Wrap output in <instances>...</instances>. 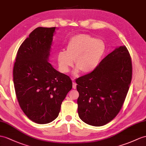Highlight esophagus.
Here are the masks:
<instances>
[{"mask_svg":"<svg viewBox=\"0 0 146 146\" xmlns=\"http://www.w3.org/2000/svg\"><path fill=\"white\" fill-rule=\"evenodd\" d=\"M72 81H73V82H72V87H73V88L74 89H76V85H77V84L75 82V81H74V79H72Z\"/></svg>","mask_w":146,"mask_h":146,"instance_id":"obj_1","label":"esophagus"}]
</instances>
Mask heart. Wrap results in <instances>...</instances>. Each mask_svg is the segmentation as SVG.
I'll return each instance as SVG.
<instances>
[{
	"instance_id": "heart-1",
	"label": "heart",
	"mask_w": 146,
	"mask_h": 146,
	"mask_svg": "<svg viewBox=\"0 0 146 146\" xmlns=\"http://www.w3.org/2000/svg\"><path fill=\"white\" fill-rule=\"evenodd\" d=\"M105 44L100 40L87 34L72 36L66 46V52L60 51L58 62L63 72H68L75 61L76 72L84 74L92 72L100 63L105 52Z\"/></svg>"
}]
</instances>
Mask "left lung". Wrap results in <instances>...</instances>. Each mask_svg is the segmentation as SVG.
Returning a JSON list of instances; mask_svg holds the SVG:
<instances>
[{"label": "left lung", "mask_w": 146, "mask_h": 146, "mask_svg": "<svg viewBox=\"0 0 146 146\" xmlns=\"http://www.w3.org/2000/svg\"><path fill=\"white\" fill-rule=\"evenodd\" d=\"M132 79V63L125 46L110 53L90 74L76 79L78 114L85 123L101 126L121 109Z\"/></svg>", "instance_id": "obj_1"}]
</instances>
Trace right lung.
<instances>
[{
  "instance_id": "add662e5",
  "label": "right lung",
  "mask_w": 146,
  "mask_h": 146,
  "mask_svg": "<svg viewBox=\"0 0 146 146\" xmlns=\"http://www.w3.org/2000/svg\"><path fill=\"white\" fill-rule=\"evenodd\" d=\"M56 27H38L18 50L13 76L21 109L38 124L51 123L58 116L62 101L72 89L70 77L49 62Z\"/></svg>"
}]
</instances>
